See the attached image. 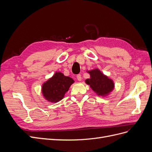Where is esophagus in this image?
Wrapping results in <instances>:
<instances>
[{
	"instance_id": "34e87169",
	"label": "esophagus",
	"mask_w": 152,
	"mask_h": 152,
	"mask_svg": "<svg viewBox=\"0 0 152 152\" xmlns=\"http://www.w3.org/2000/svg\"><path fill=\"white\" fill-rule=\"evenodd\" d=\"M77 80L79 81H81L82 80V77H81V75L80 74H78L77 75Z\"/></svg>"
}]
</instances>
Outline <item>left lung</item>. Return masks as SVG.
Here are the masks:
<instances>
[{
    "label": "left lung",
    "mask_w": 152,
    "mask_h": 152,
    "mask_svg": "<svg viewBox=\"0 0 152 152\" xmlns=\"http://www.w3.org/2000/svg\"><path fill=\"white\" fill-rule=\"evenodd\" d=\"M90 79L86 80V84L99 96H107L114 88V83L112 79L104 75L98 69H94L88 72Z\"/></svg>",
    "instance_id": "left-lung-1"
}]
</instances>
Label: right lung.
<instances>
[{
	"label": "right lung",
	"instance_id": "1",
	"mask_svg": "<svg viewBox=\"0 0 152 152\" xmlns=\"http://www.w3.org/2000/svg\"><path fill=\"white\" fill-rule=\"evenodd\" d=\"M73 82L74 80L70 77L65 76L61 72H56L50 79L43 84L42 94L48 102H58L63 98Z\"/></svg>",
	"mask_w": 152,
	"mask_h": 152
}]
</instances>
